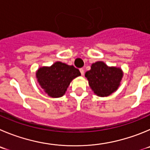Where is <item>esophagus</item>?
I'll return each mask as SVG.
<instances>
[{
	"instance_id": "34e87169",
	"label": "esophagus",
	"mask_w": 150,
	"mask_h": 150,
	"mask_svg": "<svg viewBox=\"0 0 150 150\" xmlns=\"http://www.w3.org/2000/svg\"><path fill=\"white\" fill-rule=\"evenodd\" d=\"M80 72H81V73L82 75H83V74H84V70H83V68L80 69Z\"/></svg>"
}]
</instances>
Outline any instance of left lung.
I'll return each instance as SVG.
<instances>
[{"label":"left lung","mask_w":150,"mask_h":150,"mask_svg":"<svg viewBox=\"0 0 150 150\" xmlns=\"http://www.w3.org/2000/svg\"><path fill=\"white\" fill-rule=\"evenodd\" d=\"M89 86L97 96H108L117 90L123 77L120 68L109 67L102 61L92 64L90 70L85 73Z\"/></svg>","instance_id":"1"}]
</instances>
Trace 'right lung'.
Listing matches in <instances>:
<instances>
[{"mask_svg":"<svg viewBox=\"0 0 150 150\" xmlns=\"http://www.w3.org/2000/svg\"><path fill=\"white\" fill-rule=\"evenodd\" d=\"M80 75L78 69L61 62H55L50 67H41L36 72L39 84L52 98L64 96L70 82Z\"/></svg>","mask_w":150,"mask_h":150,"instance_id":"1","label":"right lung"}]
</instances>
